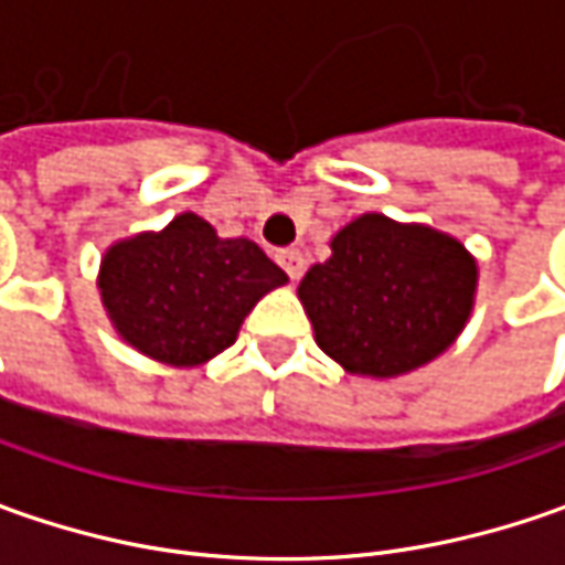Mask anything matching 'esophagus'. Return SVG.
Here are the masks:
<instances>
[{"mask_svg": "<svg viewBox=\"0 0 565 565\" xmlns=\"http://www.w3.org/2000/svg\"><path fill=\"white\" fill-rule=\"evenodd\" d=\"M276 260H279V267L289 273V279H298L301 273H305V254L298 248H282L276 254Z\"/></svg>", "mask_w": 565, "mask_h": 565, "instance_id": "1", "label": "esophagus"}]
</instances>
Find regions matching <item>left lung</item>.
<instances>
[{"label": "left lung", "mask_w": 565, "mask_h": 565, "mask_svg": "<svg viewBox=\"0 0 565 565\" xmlns=\"http://www.w3.org/2000/svg\"><path fill=\"white\" fill-rule=\"evenodd\" d=\"M330 248V260L305 273L298 298L317 345L349 374H408L466 330L478 264L459 238L364 213Z\"/></svg>", "instance_id": "1"}]
</instances>
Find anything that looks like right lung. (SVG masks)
<instances>
[{
	"label": "right lung",
	"mask_w": 565,
	"mask_h": 565,
	"mask_svg": "<svg viewBox=\"0 0 565 565\" xmlns=\"http://www.w3.org/2000/svg\"><path fill=\"white\" fill-rule=\"evenodd\" d=\"M289 276L248 238H220L198 213L103 254L99 298L116 333L141 355L198 367L228 349L250 308Z\"/></svg>",
	"instance_id": "1"
}]
</instances>
